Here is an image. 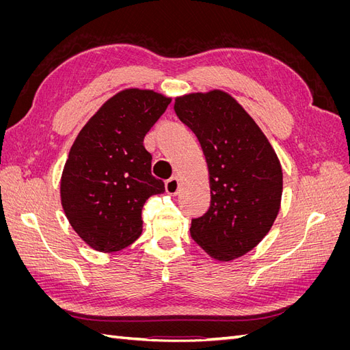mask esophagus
I'll return each instance as SVG.
<instances>
[{"label": "esophagus", "mask_w": 350, "mask_h": 350, "mask_svg": "<svg viewBox=\"0 0 350 350\" xmlns=\"http://www.w3.org/2000/svg\"><path fill=\"white\" fill-rule=\"evenodd\" d=\"M165 189H166V193L171 194V196L178 194V191H179V179L176 176H172L171 179H167V181L165 183Z\"/></svg>", "instance_id": "esophagus-1"}]
</instances>
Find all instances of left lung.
<instances>
[{
  "label": "left lung",
  "mask_w": 350,
  "mask_h": 350,
  "mask_svg": "<svg viewBox=\"0 0 350 350\" xmlns=\"http://www.w3.org/2000/svg\"><path fill=\"white\" fill-rule=\"evenodd\" d=\"M174 109L197 135L210 175V207L193 219V239L230 261L269 234L280 208L283 174L276 152L241 105L221 90L176 98Z\"/></svg>",
  "instance_id": "obj_1"
}]
</instances>
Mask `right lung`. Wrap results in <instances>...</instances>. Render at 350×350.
<instances>
[{
    "label": "right lung",
    "instance_id": "1",
    "mask_svg": "<svg viewBox=\"0 0 350 350\" xmlns=\"http://www.w3.org/2000/svg\"><path fill=\"white\" fill-rule=\"evenodd\" d=\"M171 98L126 89L102 105L72 143L61 176V204L77 235L100 252L129 247L142 235L146 200L165 191L152 175L144 135Z\"/></svg>",
    "mask_w": 350,
    "mask_h": 350
}]
</instances>
